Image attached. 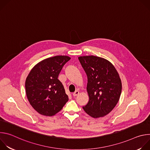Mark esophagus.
<instances>
[{
    "label": "esophagus",
    "mask_w": 150,
    "mask_h": 150,
    "mask_svg": "<svg viewBox=\"0 0 150 150\" xmlns=\"http://www.w3.org/2000/svg\"><path fill=\"white\" fill-rule=\"evenodd\" d=\"M79 94V92L78 91H75L74 93H73V96L74 97H76L77 96H78Z\"/></svg>",
    "instance_id": "1"
}]
</instances>
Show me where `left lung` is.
Returning a JSON list of instances; mask_svg holds the SVG:
<instances>
[{
    "instance_id": "8db88e82",
    "label": "left lung",
    "mask_w": 150,
    "mask_h": 150,
    "mask_svg": "<svg viewBox=\"0 0 150 150\" xmlns=\"http://www.w3.org/2000/svg\"><path fill=\"white\" fill-rule=\"evenodd\" d=\"M87 74V91L88 103L83 110L94 118L109 114L118 103L122 92V82L113 64L104 58L96 56L78 57Z\"/></svg>"
}]
</instances>
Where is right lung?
I'll return each instance as SVG.
<instances>
[{
  "mask_svg": "<svg viewBox=\"0 0 150 150\" xmlns=\"http://www.w3.org/2000/svg\"><path fill=\"white\" fill-rule=\"evenodd\" d=\"M71 57L56 56L41 60L32 68L25 80L27 98L38 113L52 116L68 101L62 83L58 79L64 65Z\"/></svg>",
  "mask_w": 150,
  "mask_h": 150,
  "instance_id": "right-lung-1",
  "label": "right lung"
}]
</instances>
